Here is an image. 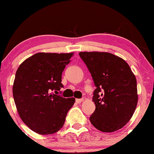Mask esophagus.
<instances>
[{
    "mask_svg": "<svg viewBox=\"0 0 154 154\" xmlns=\"http://www.w3.org/2000/svg\"><path fill=\"white\" fill-rule=\"evenodd\" d=\"M83 101V99H76V100H75V102H76L77 104H80V103H81Z\"/></svg>",
    "mask_w": 154,
    "mask_h": 154,
    "instance_id": "34e87169",
    "label": "esophagus"
}]
</instances>
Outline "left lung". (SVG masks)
Listing matches in <instances>:
<instances>
[{"instance_id":"8db88e82","label":"left lung","mask_w":154,"mask_h":154,"mask_svg":"<svg viewBox=\"0 0 154 154\" xmlns=\"http://www.w3.org/2000/svg\"><path fill=\"white\" fill-rule=\"evenodd\" d=\"M96 89L92 125L104 132L121 129L130 121L138 102L135 75L123 59L105 52H81Z\"/></svg>"}]
</instances>
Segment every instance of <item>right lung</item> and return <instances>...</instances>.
<instances>
[{
    "instance_id": "1",
    "label": "right lung",
    "mask_w": 154,
    "mask_h": 154,
    "mask_svg": "<svg viewBox=\"0 0 154 154\" xmlns=\"http://www.w3.org/2000/svg\"><path fill=\"white\" fill-rule=\"evenodd\" d=\"M73 55V52H38L24 60L17 70L12 86L17 110L22 121L38 134L59 131L74 104L75 98L57 94L64 87L62 74Z\"/></svg>"
}]
</instances>
